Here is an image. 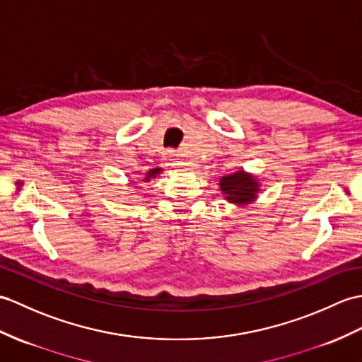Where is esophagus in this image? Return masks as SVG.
Here are the masks:
<instances>
[{
	"label": "esophagus",
	"instance_id": "obj_1",
	"mask_svg": "<svg viewBox=\"0 0 362 362\" xmlns=\"http://www.w3.org/2000/svg\"><path fill=\"white\" fill-rule=\"evenodd\" d=\"M163 160H165V165L166 166H177L179 165V158H177V154H175V151H166V153L163 154Z\"/></svg>",
	"mask_w": 362,
	"mask_h": 362
}]
</instances>
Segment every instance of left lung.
<instances>
[{"instance_id": "1", "label": "left lung", "mask_w": 362, "mask_h": 362, "mask_svg": "<svg viewBox=\"0 0 362 362\" xmlns=\"http://www.w3.org/2000/svg\"><path fill=\"white\" fill-rule=\"evenodd\" d=\"M221 191L230 204L248 205L253 202L259 192V182L255 175L245 171H236L221 179Z\"/></svg>"}]
</instances>
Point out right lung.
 <instances>
[{
    "instance_id": "1",
    "label": "right lung",
    "mask_w": 362,
    "mask_h": 362,
    "mask_svg": "<svg viewBox=\"0 0 362 362\" xmlns=\"http://www.w3.org/2000/svg\"><path fill=\"white\" fill-rule=\"evenodd\" d=\"M160 173H162V168H153V170H149V171L146 173L145 179H143V180H145V182H149L151 179H154L156 175H157V174H160Z\"/></svg>"
}]
</instances>
